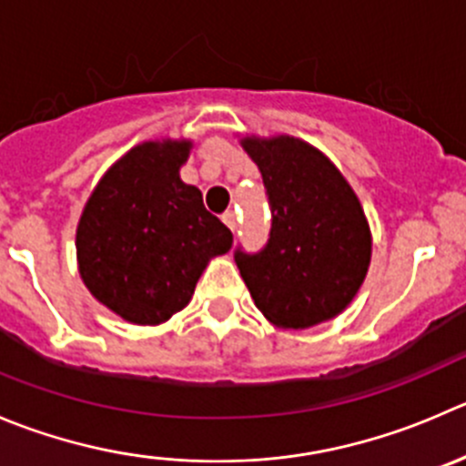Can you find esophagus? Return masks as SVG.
<instances>
[{
  "mask_svg": "<svg viewBox=\"0 0 466 466\" xmlns=\"http://www.w3.org/2000/svg\"><path fill=\"white\" fill-rule=\"evenodd\" d=\"M223 223L228 225V228L234 232V229H237V211H232V209L225 211V214H223Z\"/></svg>",
  "mask_w": 466,
  "mask_h": 466,
  "instance_id": "34e87169",
  "label": "esophagus"
}]
</instances>
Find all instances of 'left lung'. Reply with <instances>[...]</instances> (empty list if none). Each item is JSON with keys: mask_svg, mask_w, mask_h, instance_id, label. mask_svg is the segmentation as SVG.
Returning a JSON list of instances; mask_svg holds the SVG:
<instances>
[{"mask_svg": "<svg viewBox=\"0 0 466 466\" xmlns=\"http://www.w3.org/2000/svg\"><path fill=\"white\" fill-rule=\"evenodd\" d=\"M264 179L268 243L234 250L257 309L287 329L341 314L367 278L371 229L358 196L337 166L293 137L241 141Z\"/></svg>", "mask_w": 466, "mask_h": 466, "instance_id": "8db88e82", "label": "left lung"}]
</instances>
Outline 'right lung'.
Masks as SVG:
<instances>
[{"label": "right lung", "mask_w": 466, "mask_h": 466, "mask_svg": "<svg viewBox=\"0 0 466 466\" xmlns=\"http://www.w3.org/2000/svg\"><path fill=\"white\" fill-rule=\"evenodd\" d=\"M191 141H147L104 173L76 225L88 291L125 320L159 325L188 305L211 257L232 232L205 209L179 168Z\"/></svg>", "instance_id": "right-lung-1"}]
</instances>
